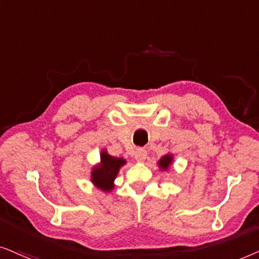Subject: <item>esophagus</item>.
<instances>
[{
	"mask_svg": "<svg viewBox=\"0 0 259 259\" xmlns=\"http://www.w3.org/2000/svg\"><path fill=\"white\" fill-rule=\"evenodd\" d=\"M135 158L137 162H143L147 158V150L143 148H140L135 151Z\"/></svg>",
	"mask_w": 259,
	"mask_h": 259,
	"instance_id": "1",
	"label": "esophagus"
}]
</instances>
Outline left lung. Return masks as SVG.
<instances>
[{
	"instance_id": "left-lung-1",
	"label": "left lung",
	"mask_w": 259,
	"mask_h": 259,
	"mask_svg": "<svg viewBox=\"0 0 259 259\" xmlns=\"http://www.w3.org/2000/svg\"><path fill=\"white\" fill-rule=\"evenodd\" d=\"M171 163H173V156H171L170 154L164 155V156H162L160 160H158V167H160L162 170H167L168 168L170 167Z\"/></svg>"
}]
</instances>
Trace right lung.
Returning <instances> with one entry per match:
<instances>
[{
	"mask_svg": "<svg viewBox=\"0 0 259 259\" xmlns=\"http://www.w3.org/2000/svg\"><path fill=\"white\" fill-rule=\"evenodd\" d=\"M126 163L122 157H115L108 154V151L103 150L101 154V163L92 168L91 181L97 188H101L103 192H111L115 185L113 181L118 174L120 167Z\"/></svg>",
	"mask_w": 259,
	"mask_h": 259,
	"instance_id": "add662e5",
	"label": "right lung"
}]
</instances>
